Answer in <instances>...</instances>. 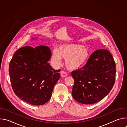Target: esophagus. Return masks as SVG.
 I'll use <instances>...</instances> for the list:
<instances>
[{
	"label": "esophagus",
	"instance_id": "esophagus-1",
	"mask_svg": "<svg viewBox=\"0 0 127 127\" xmlns=\"http://www.w3.org/2000/svg\"><path fill=\"white\" fill-rule=\"evenodd\" d=\"M61 76L62 77H66L68 75H67V74L65 72H64V71H62L61 72Z\"/></svg>",
	"mask_w": 127,
	"mask_h": 127
}]
</instances>
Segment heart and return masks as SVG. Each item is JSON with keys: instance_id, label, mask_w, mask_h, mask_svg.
<instances>
[{"instance_id": "obj_1", "label": "heart", "mask_w": 127, "mask_h": 127, "mask_svg": "<svg viewBox=\"0 0 127 127\" xmlns=\"http://www.w3.org/2000/svg\"><path fill=\"white\" fill-rule=\"evenodd\" d=\"M88 50L80 44L71 43L61 45L58 49L52 51L51 59L56 65L61 63L62 59H65V65L70 70H75L81 67L87 60Z\"/></svg>"}]
</instances>
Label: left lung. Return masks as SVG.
I'll list each match as a JSON object with an SVG mask.
<instances>
[{
  "instance_id": "obj_1",
  "label": "left lung",
  "mask_w": 127,
  "mask_h": 127,
  "mask_svg": "<svg viewBox=\"0 0 127 127\" xmlns=\"http://www.w3.org/2000/svg\"><path fill=\"white\" fill-rule=\"evenodd\" d=\"M74 84L72 95L77 102L94 104L111 92L115 81L116 64L107 50L99 49L89 57L85 66L72 72Z\"/></svg>"
}]
</instances>
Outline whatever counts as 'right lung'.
I'll return each mask as SVG.
<instances>
[{
  "label": "right lung",
  "mask_w": 127,
  "mask_h": 127,
  "mask_svg": "<svg viewBox=\"0 0 127 127\" xmlns=\"http://www.w3.org/2000/svg\"><path fill=\"white\" fill-rule=\"evenodd\" d=\"M51 55L50 49L45 46H26L16 51L9 65V74L17 97L35 105L50 100L60 77V70L54 69L48 62Z\"/></svg>",
  "instance_id": "1"
}]
</instances>
